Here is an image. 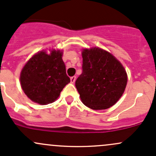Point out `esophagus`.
Listing matches in <instances>:
<instances>
[{"instance_id": "1", "label": "esophagus", "mask_w": 156, "mask_h": 156, "mask_svg": "<svg viewBox=\"0 0 156 156\" xmlns=\"http://www.w3.org/2000/svg\"><path fill=\"white\" fill-rule=\"evenodd\" d=\"M75 80H76V77H75V76H73V77H71V78H70V82H71L72 83H74Z\"/></svg>"}]
</instances>
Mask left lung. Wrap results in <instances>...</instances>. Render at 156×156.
<instances>
[{
	"mask_svg": "<svg viewBox=\"0 0 156 156\" xmlns=\"http://www.w3.org/2000/svg\"><path fill=\"white\" fill-rule=\"evenodd\" d=\"M81 55L83 73L75 81V87L82 103L95 110L109 108L125 90L126 69L113 55L101 48H84Z\"/></svg>",
	"mask_w": 156,
	"mask_h": 156,
	"instance_id": "8db88e82",
	"label": "left lung"
}]
</instances>
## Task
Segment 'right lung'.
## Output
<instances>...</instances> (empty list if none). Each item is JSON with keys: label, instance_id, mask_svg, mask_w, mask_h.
<instances>
[{"label": "right lung", "instance_id": "add662e5", "mask_svg": "<svg viewBox=\"0 0 156 156\" xmlns=\"http://www.w3.org/2000/svg\"><path fill=\"white\" fill-rule=\"evenodd\" d=\"M63 50L39 51L27 61L20 74L22 90L32 101L47 105L57 100L70 82L63 61Z\"/></svg>", "mask_w": 156, "mask_h": 156}]
</instances>
